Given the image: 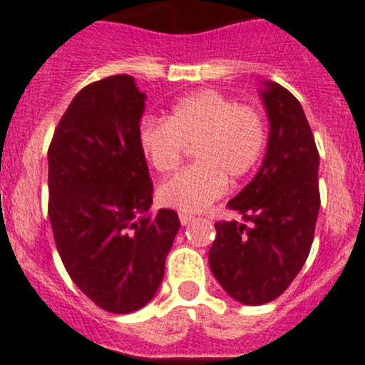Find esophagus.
<instances>
[{
	"label": "esophagus",
	"instance_id": "34e87169",
	"mask_svg": "<svg viewBox=\"0 0 365 365\" xmlns=\"http://www.w3.org/2000/svg\"><path fill=\"white\" fill-rule=\"evenodd\" d=\"M193 215L192 214H185V212H182V214H179V221H180V225H182V227H186V225H190V222L193 221Z\"/></svg>",
	"mask_w": 365,
	"mask_h": 365
}]
</instances>
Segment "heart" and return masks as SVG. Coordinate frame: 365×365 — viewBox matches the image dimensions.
<instances>
[{"instance_id": "obj_1", "label": "heart", "mask_w": 365, "mask_h": 365, "mask_svg": "<svg viewBox=\"0 0 365 365\" xmlns=\"http://www.w3.org/2000/svg\"><path fill=\"white\" fill-rule=\"evenodd\" d=\"M267 128L256 109L206 89L173 104L166 122L144 120L138 146L155 172L179 168L186 146H195V164L159 188V201L179 212H202L217 201L227 179L252 172L265 151Z\"/></svg>"}]
</instances>
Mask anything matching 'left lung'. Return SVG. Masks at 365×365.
<instances>
[{
	"label": "left lung",
	"instance_id": "8db88e82",
	"mask_svg": "<svg viewBox=\"0 0 365 365\" xmlns=\"http://www.w3.org/2000/svg\"><path fill=\"white\" fill-rule=\"evenodd\" d=\"M259 96L269 117L265 157L228 201L245 222H215L208 252L215 279L243 305L272 302L291 285L309 256L320 210V157L302 104L270 80H261Z\"/></svg>",
	"mask_w": 365,
	"mask_h": 365
}]
</instances>
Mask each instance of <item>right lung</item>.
<instances>
[{
    "instance_id": "1",
    "label": "right lung",
    "mask_w": 365,
    "mask_h": 365,
    "mask_svg": "<svg viewBox=\"0 0 365 365\" xmlns=\"http://www.w3.org/2000/svg\"><path fill=\"white\" fill-rule=\"evenodd\" d=\"M144 102L130 74L89 83L58 122L47 153L58 254L80 291L115 314L151 302L180 227L177 212H150L153 186L138 146Z\"/></svg>"
}]
</instances>
